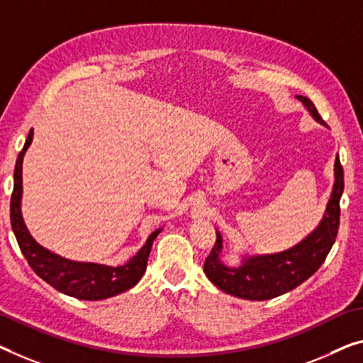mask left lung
<instances>
[{
	"instance_id": "left-lung-1",
	"label": "left lung",
	"mask_w": 363,
	"mask_h": 363,
	"mask_svg": "<svg viewBox=\"0 0 363 363\" xmlns=\"http://www.w3.org/2000/svg\"><path fill=\"white\" fill-rule=\"evenodd\" d=\"M318 122H323L320 112L305 96H296ZM336 182L321 223L313 233L289 251L266 256L245 257L238 267H228L220 261L221 236L216 233L212 251L205 259L203 272L225 294L238 298L262 301L280 296L310 279L321 267L324 259L336 241L340 216V196L344 191V169L339 156L334 164Z\"/></svg>"
}]
</instances>
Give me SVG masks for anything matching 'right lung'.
<instances>
[{"label":"right lung","mask_w":363,"mask_h":363,"mask_svg":"<svg viewBox=\"0 0 363 363\" xmlns=\"http://www.w3.org/2000/svg\"><path fill=\"white\" fill-rule=\"evenodd\" d=\"M32 135L29 132L24 148L21 150L14 167V189L11 196V226L18 240V245L23 251L24 257L29 262L32 270L45 280L53 289L62 291L68 296H74L79 300L97 301L111 298L122 291H127L137 285L147 270L148 256L153 246L155 238L161 230H156L150 235L145 246L127 264L118 267L102 266L94 262H74L53 254L30 236L27 231L23 215H21V196H23V158L26 150L32 143Z\"/></svg>","instance_id":"1"}]
</instances>
